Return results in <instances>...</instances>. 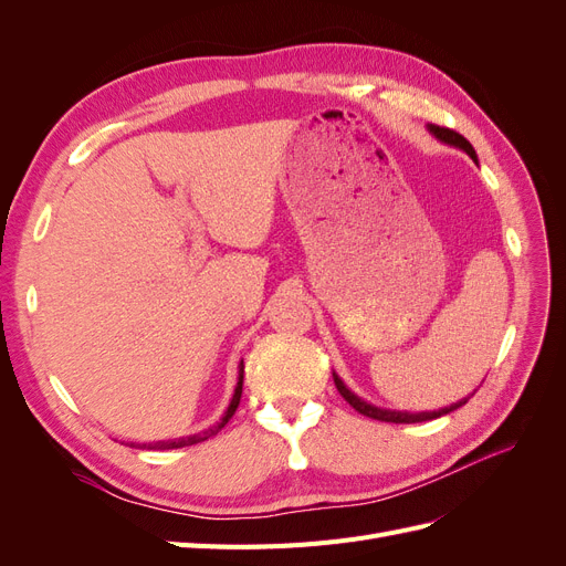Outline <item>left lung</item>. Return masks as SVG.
<instances>
[{"mask_svg": "<svg viewBox=\"0 0 566 566\" xmlns=\"http://www.w3.org/2000/svg\"><path fill=\"white\" fill-rule=\"evenodd\" d=\"M430 132L437 136V139L447 142V144H451V146L462 148V150H465L468 156L476 163V153H474L472 144L465 139V136L458 134V132H453V129H449V127H439V125H432V127H430ZM333 380H335L337 391L342 394V399H345L352 408H356L358 413L366 416V418H373V420L397 422V424H410V422H424V420L441 418V416L451 413V410H455V408H460V406H465V403H468V399H470V397H468V399H462V401H458V403H453V406H449V408L432 410V413H403V410H385V408H375V406H370V403H366V401L358 399L356 394H352V391L345 387V382H342V380L337 378V375H333Z\"/></svg>", "mask_w": 566, "mask_h": 566, "instance_id": "8db88e82", "label": "left lung"}]
</instances>
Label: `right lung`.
I'll return each mask as SVG.
<instances>
[{"label":"right lung","mask_w":566,"mask_h":566,"mask_svg":"<svg viewBox=\"0 0 566 566\" xmlns=\"http://www.w3.org/2000/svg\"><path fill=\"white\" fill-rule=\"evenodd\" d=\"M241 394H243V364H241V370H238V387H235V391H233V399H231V403H229V408H227V413H224V418H221L217 424H212L210 430H205L202 434H193V437H181V439H172V441H156V443H148V449H153V451H167V449H184V447H193V443H200V441H205V439H210V437H214L221 427H224L231 418H233V413H235V408H238V403H241ZM142 449H146V443Z\"/></svg>","instance_id":"add662e5"}]
</instances>
